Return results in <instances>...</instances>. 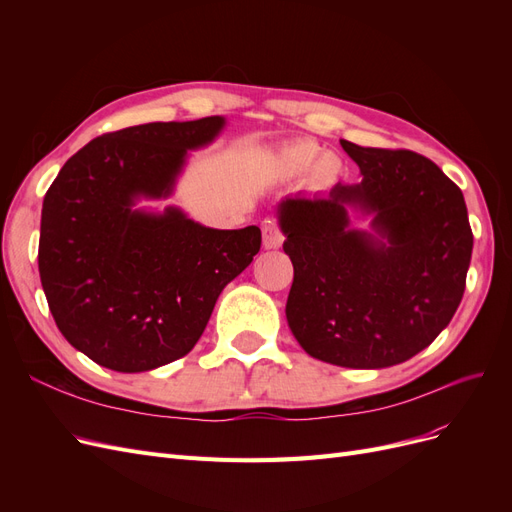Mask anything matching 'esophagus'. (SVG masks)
<instances>
[{
	"instance_id": "1",
	"label": "esophagus",
	"mask_w": 512,
	"mask_h": 512,
	"mask_svg": "<svg viewBox=\"0 0 512 512\" xmlns=\"http://www.w3.org/2000/svg\"><path fill=\"white\" fill-rule=\"evenodd\" d=\"M284 243V235L280 232L271 220H267L265 228H262V245L267 247V250H277Z\"/></svg>"
}]
</instances>
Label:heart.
<instances>
[{
    "label": "heart",
    "mask_w": 512,
    "mask_h": 512,
    "mask_svg": "<svg viewBox=\"0 0 512 512\" xmlns=\"http://www.w3.org/2000/svg\"><path fill=\"white\" fill-rule=\"evenodd\" d=\"M277 166H280L286 177H305L312 173V185L318 190H327L337 181L342 173V160L333 153H324L314 143H297L280 151L277 156Z\"/></svg>",
    "instance_id": "1"
}]
</instances>
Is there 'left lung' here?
<instances>
[{
    "label": "left lung",
    "mask_w": 512,
    "mask_h": 512,
    "mask_svg": "<svg viewBox=\"0 0 512 512\" xmlns=\"http://www.w3.org/2000/svg\"><path fill=\"white\" fill-rule=\"evenodd\" d=\"M339 143L361 181L284 196L275 209L294 267L286 320L314 359L382 369L412 359L451 322L474 239L461 190L431 160Z\"/></svg>",
    "instance_id": "8db88e82"
}]
</instances>
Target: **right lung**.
Returning <instances> with one entry per match:
<instances>
[{
    "label": "right lung",
    "mask_w": 512,
    "mask_h": 512,
    "mask_svg": "<svg viewBox=\"0 0 512 512\" xmlns=\"http://www.w3.org/2000/svg\"><path fill=\"white\" fill-rule=\"evenodd\" d=\"M224 117L158 121L104 134L44 196L38 269L57 329L91 361L138 374L188 354L222 290L260 250V228L220 230L166 200Z\"/></svg>",
    "instance_id": "right-lung-1"
}]
</instances>
